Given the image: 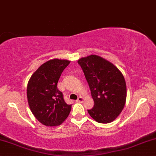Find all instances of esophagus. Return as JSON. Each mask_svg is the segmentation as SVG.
Masks as SVG:
<instances>
[{"label": "esophagus", "instance_id": "34e87169", "mask_svg": "<svg viewBox=\"0 0 156 156\" xmlns=\"http://www.w3.org/2000/svg\"><path fill=\"white\" fill-rule=\"evenodd\" d=\"M83 98L82 97H78V99L76 100V101L79 102V103H81V102L83 101Z\"/></svg>", "mask_w": 156, "mask_h": 156}]
</instances>
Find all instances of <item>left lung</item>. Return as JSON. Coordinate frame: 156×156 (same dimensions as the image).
<instances>
[{"instance_id": "obj_1", "label": "left lung", "mask_w": 156, "mask_h": 156, "mask_svg": "<svg viewBox=\"0 0 156 156\" xmlns=\"http://www.w3.org/2000/svg\"><path fill=\"white\" fill-rule=\"evenodd\" d=\"M89 86L94 107L88 112L98 123H109L123 109L127 88L123 75L105 59L92 55L78 61Z\"/></svg>"}]
</instances>
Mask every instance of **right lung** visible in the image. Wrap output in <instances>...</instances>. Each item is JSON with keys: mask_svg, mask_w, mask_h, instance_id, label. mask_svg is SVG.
<instances>
[{"mask_svg": "<svg viewBox=\"0 0 156 156\" xmlns=\"http://www.w3.org/2000/svg\"><path fill=\"white\" fill-rule=\"evenodd\" d=\"M70 61L54 59L37 69L27 86V98L36 119L46 126L60 125L68 117L71 104L65 101L58 88L59 78Z\"/></svg>", "mask_w": 156, "mask_h": 156, "instance_id": "add662e5", "label": "right lung"}]
</instances>
